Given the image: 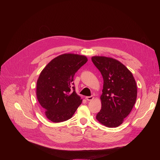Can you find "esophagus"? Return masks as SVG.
<instances>
[{
	"label": "esophagus",
	"mask_w": 160,
	"mask_h": 160,
	"mask_svg": "<svg viewBox=\"0 0 160 160\" xmlns=\"http://www.w3.org/2000/svg\"><path fill=\"white\" fill-rule=\"evenodd\" d=\"M86 99H87V101H92V100L94 99V97H93L92 96H88V97H86Z\"/></svg>",
	"instance_id": "obj_1"
}]
</instances>
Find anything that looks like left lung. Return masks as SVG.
I'll use <instances>...</instances> for the list:
<instances>
[{
  "label": "left lung",
  "instance_id": "8db88e82",
  "mask_svg": "<svg viewBox=\"0 0 160 160\" xmlns=\"http://www.w3.org/2000/svg\"><path fill=\"white\" fill-rule=\"evenodd\" d=\"M92 61L103 80L101 109L96 119L109 128L120 126L131 112L137 99V85L132 73L120 61L111 58L94 56Z\"/></svg>",
  "mask_w": 160,
  "mask_h": 160
}]
</instances>
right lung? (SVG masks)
<instances>
[{
  "instance_id": "right-lung-1",
  "label": "right lung",
  "mask_w": 160,
  "mask_h": 160,
  "mask_svg": "<svg viewBox=\"0 0 160 160\" xmlns=\"http://www.w3.org/2000/svg\"><path fill=\"white\" fill-rule=\"evenodd\" d=\"M87 62L84 56L64 54L53 59L40 74L37 83V97L52 122L70 119L82 99L75 92V73Z\"/></svg>"
}]
</instances>
